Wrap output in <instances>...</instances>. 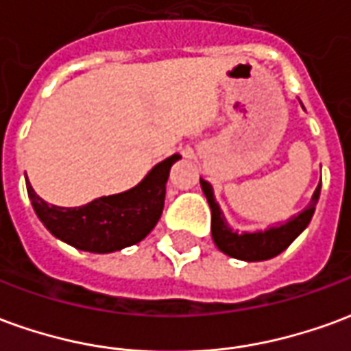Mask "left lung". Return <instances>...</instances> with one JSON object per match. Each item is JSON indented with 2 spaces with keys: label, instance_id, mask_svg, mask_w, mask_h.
<instances>
[{
  "label": "left lung",
  "instance_id": "left-lung-1",
  "mask_svg": "<svg viewBox=\"0 0 351 351\" xmlns=\"http://www.w3.org/2000/svg\"><path fill=\"white\" fill-rule=\"evenodd\" d=\"M201 188L203 193L206 195V201L213 210V223H210V231H213V239L216 246L220 248L223 254H228L231 258L243 259V261H263V259H271L278 256L286 250L289 244L293 243L297 237L301 235L304 228L308 226L312 220V214L316 210L317 199H319V190L322 184L317 186L312 201L308 206L293 216L291 220L280 226V228H271L267 231H258V233H243L239 235L237 231L229 228L228 221L221 214L220 206L216 203L213 193V186L201 178Z\"/></svg>",
  "mask_w": 351,
  "mask_h": 351
}]
</instances>
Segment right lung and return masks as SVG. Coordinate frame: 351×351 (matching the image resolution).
Instances as JSON below:
<instances>
[{"label":"right lung","mask_w":351,"mask_h":351,"mask_svg":"<svg viewBox=\"0 0 351 351\" xmlns=\"http://www.w3.org/2000/svg\"><path fill=\"white\" fill-rule=\"evenodd\" d=\"M180 160L175 154L158 163L135 188L93 199L82 206L49 205L26 182L35 214L50 233L75 248L93 254H108L141 243L160 220L165 203V184L173 163Z\"/></svg>","instance_id":"add662e5"}]
</instances>
